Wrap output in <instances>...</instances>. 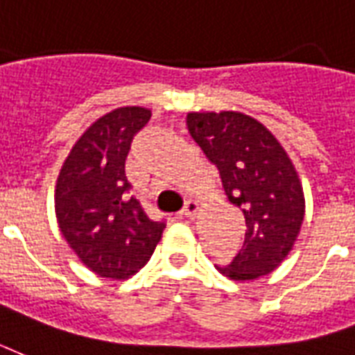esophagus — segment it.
Here are the masks:
<instances>
[{"mask_svg":"<svg viewBox=\"0 0 355 355\" xmlns=\"http://www.w3.org/2000/svg\"><path fill=\"white\" fill-rule=\"evenodd\" d=\"M196 214H198V202H195V200H187L185 206H183V209H181V216L195 217Z\"/></svg>","mask_w":355,"mask_h":355,"instance_id":"obj_1","label":"esophagus"}]
</instances>
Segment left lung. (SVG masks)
I'll list each match as a JSON object with an SVG mask.
<instances>
[{"mask_svg":"<svg viewBox=\"0 0 355 355\" xmlns=\"http://www.w3.org/2000/svg\"><path fill=\"white\" fill-rule=\"evenodd\" d=\"M187 128L245 221L242 250L217 270L236 282L270 274L293 250L304 219V193L289 155L265 124L240 111H193Z\"/></svg>","mask_w":355,"mask_h":355,"instance_id":"8db88e82","label":"left lung"}]
</instances>
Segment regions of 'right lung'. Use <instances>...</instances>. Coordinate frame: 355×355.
<instances>
[{"mask_svg":"<svg viewBox=\"0 0 355 355\" xmlns=\"http://www.w3.org/2000/svg\"><path fill=\"white\" fill-rule=\"evenodd\" d=\"M151 111L119 107L90 124L62 164L54 189L60 232L100 278L126 280L151 259L164 221H153L124 174L130 144Z\"/></svg>","mask_w":355,"mask_h":355,"instance_id":"add662e5","label":"right lung"}]
</instances>
